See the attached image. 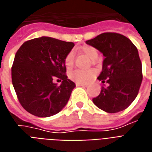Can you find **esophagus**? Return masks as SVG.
<instances>
[{
  "instance_id": "34e87169",
  "label": "esophagus",
  "mask_w": 152,
  "mask_h": 152,
  "mask_svg": "<svg viewBox=\"0 0 152 152\" xmlns=\"http://www.w3.org/2000/svg\"><path fill=\"white\" fill-rule=\"evenodd\" d=\"M76 86L77 87H87V84H84V83H76Z\"/></svg>"
}]
</instances>
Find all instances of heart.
Masks as SVG:
<instances>
[{"label":"heart","instance_id":"1","mask_svg":"<svg viewBox=\"0 0 152 152\" xmlns=\"http://www.w3.org/2000/svg\"><path fill=\"white\" fill-rule=\"evenodd\" d=\"M80 52L91 61H95L98 57V51L96 48L91 46H84L81 48ZM64 63H65V68L68 70H70L74 67V64H75L74 53L72 52L69 53L65 57ZM96 71L95 69H88V70L76 69L69 74V77L72 81L77 83H87L90 81L92 80L93 77L96 76Z\"/></svg>","mask_w":152,"mask_h":152}]
</instances>
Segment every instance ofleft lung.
I'll list each match as a JSON object with an SVG mask.
<instances>
[{
    "label": "left lung",
    "instance_id": "obj_1",
    "mask_svg": "<svg viewBox=\"0 0 152 152\" xmlns=\"http://www.w3.org/2000/svg\"><path fill=\"white\" fill-rule=\"evenodd\" d=\"M86 43L103 53L104 60L98 79L108 84L102 87L93 103L109 113L125 110L138 96L142 80L137 48L125 35L113 32L102 33Z\"/></svg>",
    "mask_w": 152,
    "mask_h": 152
}]
</instances>
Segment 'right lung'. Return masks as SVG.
I'll list each match as a JSON object with an SVG mask.
<instances>
[{
  "label": "right lung",
  "instance_id": "right-lung-1",
  "mask_svg": "<svg viewBox=\"0 0 152 152\" xmlns=\"http://www.w3.org/2000/svg\"><path fill=\"white\" fill-rule=\"evenodd\" d=\"M74 46L72 42L42 36L19 48L11 69L12 83L18 101L28 113L51 117L66 105L75 83L67 78L64 61ZM54 78L63 81L60 86L53 83Z\"/></svg>",
  "mask_w": 152,
  "mask_h": 152
}]
</instances>
